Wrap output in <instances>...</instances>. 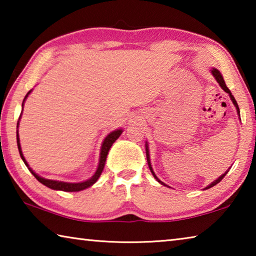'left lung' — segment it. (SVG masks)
Here are the masks:
<instances>
[{
  "label": "left lung",
  "mask_w": 256,
  "mask_h": 256,
  "mask_svg": "<svg viewBox=\"0 0 256 256\" xmlns=\"http://www.w3.org/2000/svg\"><path fill=\"white\" fill-rule=\"evenodd\" d=\"M211 73H212V76H214V79L216 80V82H218L219 84V86H222V89L224 90V92H227L228 94H229V97H230V99H232V104H234V106L236 107V110H237V114H238V116H240V108H238V105H237V102H236V99L234 98V96H232V94L230 92V90H229L228 88H227V86H226V82H224V78H222V73H220V71L218 70V68H211ZM146 162H148V164H149V168H150V172H152V175H154V177L156 180H157V182H159L160 184L162 185H164V186H168V185H166L164 183V182H162L160 180L157 176H156V174H154V170H152V166H151V162H150V154H149V146H148V142L146 141ZM229 170H230V167H229ZM229 170L226 172H224V174L222 175V176H219L218 178H216V180H214L212 182L211 184H209L206 186V188H204V190H208V188H212V186H214V185H216L219 183L220 180H222L224 176H226V174L227 172H229ZM168 188H170V186H168Z\"/></svg>",
  "instance_id": "obj_1"
}]
</instances>
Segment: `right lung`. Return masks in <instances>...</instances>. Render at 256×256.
<instances>
[{
	"instance_id": "1",
	"label": "right lung",
	"mask_w": 256,
	"mask_h": 256,
	"mask_svg": "<svg viewBox=\"0 0 256 256\" xmlns=\"http://www.w3.org/2000/svg\"><path fill=\"white\" fill-rule=\"evenodd\" d=\"M32 92V90H29L28 94H26V97L22 102V110H24V104L26 102V99L28 98V96L30 94V92ZM21 114H22V112H21ZM21 114H20V118L18 120V124H16V128H19V122H20V118H21ZM123 130L122 128H116L114 131H112L108 136L104 138L102 141V149H100V156H99V164H98V167L96 172H94V174L90 177L89 180H84V182H79V183H68V182H60V180H48V178H45V177H42L38 174H36L32 168L29 167V164L27 162V160L24 159V154H22V150H21V146H20V138H19V130L16 131V144H18V149H19V154H20V157L21 159L24 160V162L26 166L28 167V170H30V172L36 177V180L38 182H40L42 184H44L47 188H50L52 190H64V192H79V190H86L90 188V186H92L98 180L99 177H100L102 172L104 170V167H105V162H106V158H107V154H108V151L112 148V146L114 142L118 140L120 138V134H122Z\"/></svg>"
}]
</instances>
